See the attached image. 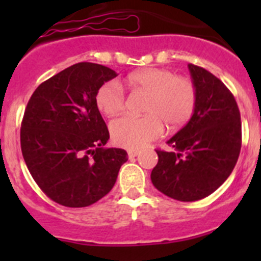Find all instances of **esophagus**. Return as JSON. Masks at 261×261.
<instances>
[{
	"instance_id": "obj_1",
	"label": "esophagus",
	"mask_w": 261,
	"mask_h": 261,
	"mask_svg": "<svg viewBox=\"0 0 261 261\" xmlns=\"http://www.w3.org/2000/svg\"><path fill=\"white\" fill-rule=\"evenodd\" d=\"M138 154H140V151H138V150H128V156L130 159L135 158V156H137Z\"/></svg>"
}]
</instances>
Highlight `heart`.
<instances>
[{
    "label": "heart",
    "mask_w": 261,
    "mask_h": 261,
    "mask_svg": "<svg viewBox=\"0 0 261 261\" xmlns=\"http://www.w3.org/2000/svg\"><path fill=\"white\" fill-rule=\"evenodd\" d=\"M130 89L147 93L144 116H126L114 120L110 125L112 141L130 150L141 149L168 129L183 126L192 117L197 103V90L190 78L177 77L172 70L145 68L126 77ZM98 110L106 116H116L125 108V94L117 81L99 87L95 95Z\"/></svg>",
    "instance_id": "1"
}]
</instances>
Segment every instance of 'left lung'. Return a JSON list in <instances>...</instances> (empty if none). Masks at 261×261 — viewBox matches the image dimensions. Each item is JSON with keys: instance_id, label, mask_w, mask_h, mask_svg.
<instances>
[{"instance_id": "1", "label": "left lung", "mask_w": 261, "mask_h": 261, "mask_svg": "<svg viewBox=\"0 0 261 261\" xmlns=\"http://www.w3.org/2000/svg\"><path fill=\"white\" fill-rule=\"evenodd\" d=\"M197 90L190 121L167 141L170 151L156 150L151 183L159 192L197 201L222 186L234 170L242 146L241 112L221 80L206 69L188 64Z\"/></svg>"}]
</instances>
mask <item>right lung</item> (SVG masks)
Instances as JSON below:
<instances>
[{
  "mask_svg": "<svg viewBox=\"0 0 261 261\" xmlns=\"http://www.w3.org/2000/svg\"><path fill=\"white\" fill-rule=\"evenodd\" d=\"M116 71L78 62L39 85L27 103L20 147L30 174L55 202L84 208L115 186L124 149H106L110 133L95 103Z\"/></svg>",
  "mask_w": 261,
  "mask_h": 261,
  "instance_id": "right-lung-1",
  "label": "right lung"
}]
</instances>
